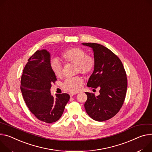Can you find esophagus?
<instances>
[{"mask_svg": "<svg viewBox=\"0 0 152 152\" xmlns=\"http://www.w3.org/2000/svg\"><path fill=\"white\" fill-rule=\"evenodd\" d=\"M69 94H70V97H72V96H73L74 95L76 94V93H69Z\"/></svg>", "mask_w": 152, "mask_h": 152, "instance_id": "1", "label": "esophagus"}]
</instances>
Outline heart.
Listing matches in <instances>:
<instances>
[{
  "instance_id": "heart-1",
  "label": "heart",
  "mask_w": 152,
  "mask_h": 152,
  "mask_svg": "<svg viewBox=\"0 0 152 152\" xmlns=\"http://www.w3.org/2000/svg\"><path fill=\"white\" fill-rule=\"evenodd\" d=\"M61 58L65 63L75 64V73H80L84 75H88L93 70L95 62L90 56L87 55L86 52L81 48L73 47L64 51L61 55ZM51 70L58 78L63 76L62 66L57 59H53L51 62ZM83 79L80 76L68 78L63 85V88L67 91L75 93L80 90Z\"/></svg>"
}]
</instances>
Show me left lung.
Returning a JSON list of instances; mask_svg holds the SVG:
<instances>
[{
  "instance_id": "8db88e82",
  "label": "left lung",
  "mask_w": 152,
  "mask_h": 152,
  "mask_svg": "<svg viewBox=\"0 0 152 152\" xmlns=\"http://www.w3.org/2000/svg\"><path fill=\"white\" fill-rule=\"evenodd\" d=\"M92 48L95 65L87 82L92 88H100L99 94L86 92L84 107L93 119L102 122L115 116L125 100L127 75L122 62L111 50L96 43H82Z\"/></svg>"
}]
</instances>
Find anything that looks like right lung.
I'll return each instance as SVG.
<instances>
[{"label": "right lung", "mask_w": 152, "mask_h": 152, "mask_svg": "<svg viewBox=\"0 0 152 152\" xmlns=\"http://www.w3.org/2000/svg\"><path fill=\"white\" fill-rule=\"evenodd\" d=\"M50 53L37 50L28 59L21 77L20 90L26 105L40 121L52 123L59 119L70 99L66 93L51 94L56 77L51 68Z\"/></svg>", "instance_id": "obj_1"}]
</instances>
